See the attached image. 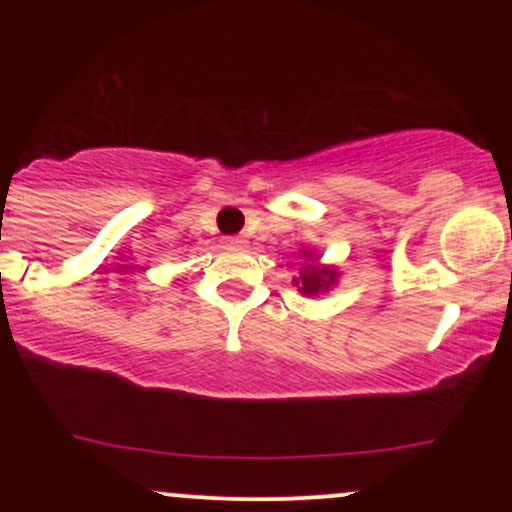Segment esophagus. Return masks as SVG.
Listing matches in <instances>:
<instances>
[{
    "label": "esophagus",
    "mask_w": 512,
    "mask_h": 512,
    "mask_svg": "<svg viewBox=\"0 0 512 512\" xmlns=\"http://www.w3.org/2000/svg\"><path fill=\"white\" fill-rule=\"evenodd\" d=\"M226 243H228V245H233V248H243V245H245V238H243V236H231V238L226 240Z\"/></svg>",
    "instance_id": "1"
}]
</instances>
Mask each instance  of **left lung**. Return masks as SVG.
<instances>
[{"label": "left lung", "instance_id": "8db88e82", "mask_svg": "<svg viewBox=\"0 0 512 512\" xmlns=\"http://www.w3.org/2000/svg\"><path fill=\"white\" fill-rule=\"evenodd\" d=\"M303 255H310V252H303ZM317 260V257H315ZM337 281V269L332 267H320L317 262L305 264L301 276L296 279L298 291L305 293V296H317L322 291H330Z\"/></svg>", "mask_w": 512, "mask_h": 512}]
</instances>
